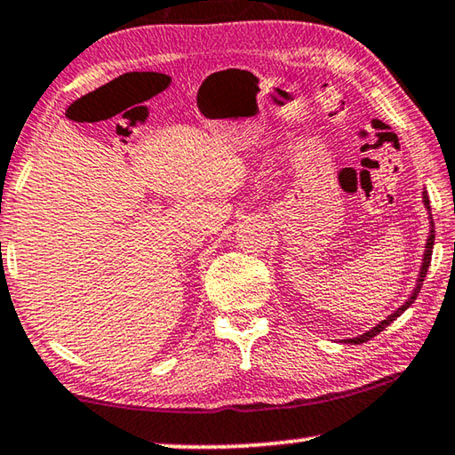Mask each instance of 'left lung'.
Returning <instances> with one entry per match:
<instances>
[{
	"label": "left lung",
	"mask_w": 455,
	"mask_h": 455,
	"mask_svg": "<svg viewBox=\"0 0 455 455\" xmlns=\"http://www.w3.org/2000/svg\"><path fill=\"white\" fill-rule=\"evenodd\" d=\"M423 204L427 205V210H429V197H427V193H423ZM431 221V229H429V237H427V243H426V256H423V264H421V272H419V278H417V284H415V290L411 292V296H409V300L403 304V307H399L395 312H393L391 316H387L383 323H379L375 329H371L369 332H364V334H361V337H356V339H347V342H353V345H361V342H367V340H371L373 337H377L379 332H381L383 329H387V326H389L393 320H395L397 316H401L403 315V312L411 307V304L415 302V298H417V294H419V290H421V286H423V280H426V274H427V267H429V264H431V251H434V240H435V228H434V218H429Z\"/></svg>",
	"instance_id": "left-lung-1"
}]
</instances>
